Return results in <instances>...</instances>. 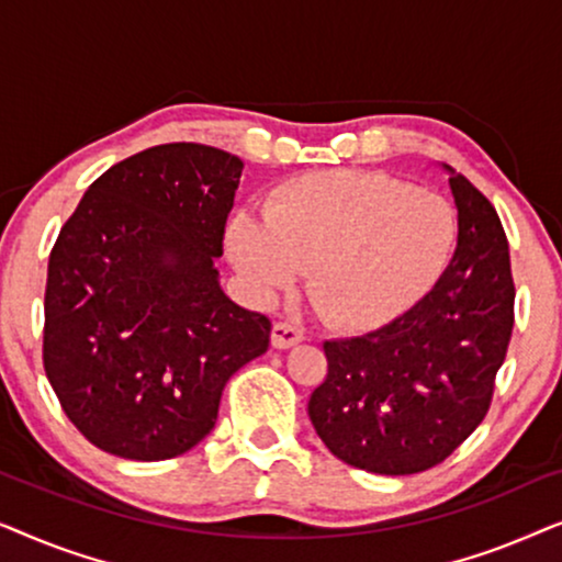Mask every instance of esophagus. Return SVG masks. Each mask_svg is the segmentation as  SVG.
<instances>
[{"label": "esophagus", "instance_id": "1", "mask_svg": "<svg viewBox=\"0 0 562 562\" xmlns=\"http://www.w3.org/2000/svg\"><path fill=\"white\" fill-rule=\"evenodd\" d=\"M271 340H273L276 348H291V345H296V342L304 340V329L299 327L296 322H291V319H279L273 325Z\"/></svg>", "mask_w": 562, "mask_h": 562}]
</instances>
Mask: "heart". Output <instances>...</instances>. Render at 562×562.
Segmentation results:
<instances>
[{
	"instance_id": "b5f03b06",
	"label": "heart",
	"mask_w": 562,
	"mask_h": 562,
	"mask_svg": "<svg viewBox=\"0 0 562 562\" xmlns=\"http://www.w3.org/2000/svg\"><path fill=\"white\" fill-rule=\"evenodd\" d=\"M456 210L442 196L386 173L325 171L281 183L266 214L237 212L227 225L235 266L260 294L294 283L322 319L371 327L404 310L448 266Z\"/></svg>"
}]
</instances>
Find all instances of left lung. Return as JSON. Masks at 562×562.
Masks as SVG:
<instances>
[{"label": "left lung", "mask_w": 562, "mask_h": 562, "mask_svg": "<svg viewBox=\"0 0 562 562\" xmlns=\"http://www.w3.org/2000/svg\"><path fill=\"white\" fill-rule=\"evenodd\" d=\"M458 248L412 310L373 333L325 340L312 425L352 468L409 475L440 465L481 425L514 327L509 243L494 204L452 173Z\"/></svg>", "instance_id": "left-lung-1"}]
</instances>
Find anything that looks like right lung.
<instances>
[{
    "label": "right lung",
    "instance_id": "obj_1",
    "mask_svg": "<svg viewBox=\"0 0 562 562\" xmlns=\"http://www.w3.org/2000/svg\"><path fill=\"white\" fill-rule=\"evenodd\" d=\"M243 160L212 145L135 153L87 189L45 281L43 368L99 450L166 460L217 422L227 381L271 342V319L220 289Z\"/></svg>",
    "mask_w": 562,
    "mask_h": 562
}]
</instances>
